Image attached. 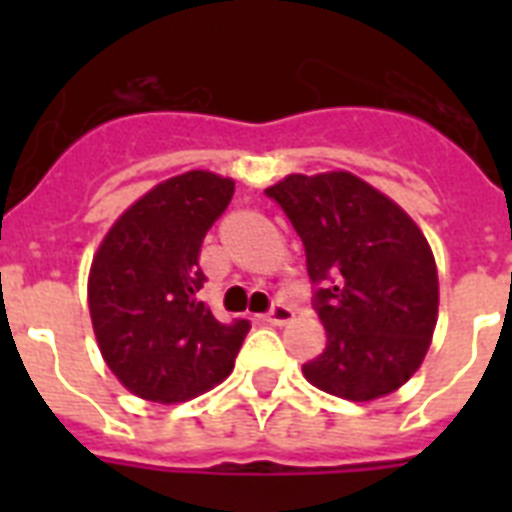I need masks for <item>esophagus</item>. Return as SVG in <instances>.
I'll return each instance as SVG.
<instances>
[{
  "mask_svg": "<svg viewBox=\"0 0 512 512\" xmlns=\"http://www.w3.org/2000/svg\"><path fill=\"white\" fill-rule=\"evenodd\" d=\"M263 319L268 321V324H273V327H284V324H289V321L295 319V311H292L289 305H273Z\"/></svg>",
  "mask_w": 512,
  "mask_h": 512,
  "instance_id": "obj_1",
  "label": "esophagus"
}]
</instances>
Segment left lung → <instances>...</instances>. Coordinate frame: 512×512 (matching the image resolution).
<instances>
[{
	"mask_svg": "<svg viewBox=\"0 0 512 512\" xmlns=\"http://www.w3.org/2000/svg\"><path fill=\"white\" fill-rule=\"evenodd\" d=\"M265 193L300 233L327 350L305 380L345 401L398 390L428 353L438 321L436 257L396 201L353 172L287 175Z\"/></svg>",
	"mask_w": 512,
	"mask_h": 512,
	"instance_id": "1",
	"label": "left lung"
}]
</instances>
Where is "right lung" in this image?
I'll list each match as a JSON object with an SVG mask.
<instances>
[{
  "label": "right lung",
  "mask_w": 512,
  "mask_h": 512,
  "mask_svg": "<svg viewBox=\"0 0 512 512\" xmlns=\"http://www.w3.org/2000/svg\"><path fill=\"white\" fill-rule=\"evenodd\" d=\"M233 188L207 170L162 180L116 217L92 257V332L108 369L138 398L180 404L233 372L249 321L220 324L196 300L201 241Z\"/></svg>",
  "instance_id": "right-lung-1"
}]
</instances>
